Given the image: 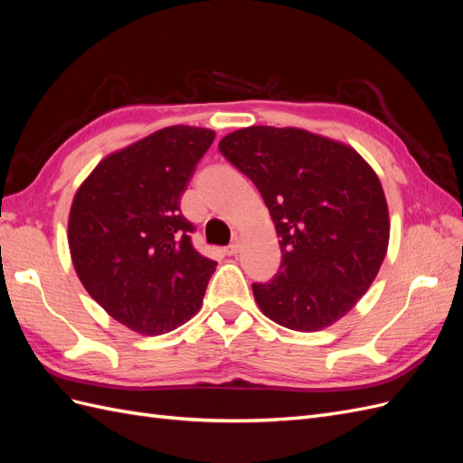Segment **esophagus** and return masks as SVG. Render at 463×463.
I'll return each mask as SVG.
<instances>
[{
    "instance_id": "obj_1",
    "label": "esophagus",
    "mask_w": 463,
    "mask_h": 463,
    "mask_svg": "<svg viewBox=\"0 0 463 463\" xmlns=\"http://www.w3.org/2000/svg\"><path fill=\"white\" fill-rule=\"evenodd\" d=\"M223 253H226L228 257H235L237 253H240V241L230 243L226 249H223Z\"/></svg>"
}]
</instances>
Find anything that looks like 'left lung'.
<instances>
[{"instance_id": "obj_1", "label": "left lung", "mask_w": 463, "mask_h": 463, "mask_svg": "<svg viewBox=\"0 0 463 463\" xmlns=\"http://www.w3.org/2000/svg\"><path fill=\"white\" fill-rule=\"evenodd\" d=\"M222 156L253 181L282 249L270 282L253 284L279 326L315 332L352 311L386 257L390 222L373 167L347 145L296 128L226 135Z\"/></svg>"}]
</instances>
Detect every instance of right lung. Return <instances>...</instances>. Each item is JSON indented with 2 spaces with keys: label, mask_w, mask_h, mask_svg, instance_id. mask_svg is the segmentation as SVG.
Returning a JSON list of instances; mask_svg holds the SVG:
<instances>
[{
  "label": "right lung",
  "mask_w": 463,
  "mask_h": 463,
  "mask_svg": "<svg viewBox=\"0 0 463 463\" xmlns=\"http://www.w3.org/2000/svg\"><path fill=\"white\" fill-rule=\"evenodd\" d=\"M214 131L174 125L109 154L85 179L69 213L79 279L128 328L158 335L201 309L213 259L191 243L179 201Z\"/></svg>",
  "instance_id": "right-lung-1"
}]
</instances>
